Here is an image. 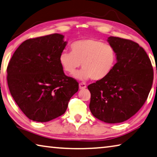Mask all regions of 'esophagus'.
<instances>
[{
    "instance_id": "34e87169",
    "label": "esophagus",
    "mask_w": 157,
    "mask_h": 157,
    "mask_svg": "<svg viewBox=\"0 0 157 157\" xmlns=\"http://www.w3.org/2000/svg\"><path fill=\"white\" fill-rule=\"evenodd\" d=\"M86 87V84L85 83H79V88L80 89H85Z\"/></svg>"
}]
</instances>
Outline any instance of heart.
Returning a JSON list of instances; mask_svg holds the SVG:
<instances>
[{"mask_svg":"<svg viewBox=\"0 0 157 157\" xmlns=\"http://www.w3.org/2000/svg\"><path fill=\"white\" fill-rule=\"evenodd\" d=\"M71 52H62L59 62L65 73L72 74L76 69L83 70L74 74L81 80L92 78L99 81L107 78L113 70L117 63V52L110 45L95 38L74 41L70 45Z\"/></svg>","mask_w":157,"mask_h":157,"instance_id":"heart-1","label":"heart"}]
</instances>
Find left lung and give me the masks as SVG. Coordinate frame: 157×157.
Wrapping results in <instances>:
<instances>
[{
  "instance_id": "left-lung-1",
  "label": "left lung",
  "mask_w": 157,
  "mask_h": 157,
  "mask_svg": "<svg viewBox=\"0 0 157 157\" xmlns=\"http://www.w3.org/2000/svg\"><path fill=\"white\" fill-rule=\"evenodd\" d=\"M117 62L109 75L87 86L91 93L90 109L103 122L127 121L138 112L152 88L154 71L144 49L131 40L109 36Z\"/></svg>"
}]
</instances>
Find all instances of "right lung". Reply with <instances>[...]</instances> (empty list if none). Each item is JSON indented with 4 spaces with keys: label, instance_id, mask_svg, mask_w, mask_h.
Listing matches in <instances>:
<instances>
[{
    "label": "right lung",
    "instance_id": "1",
    "mask_svg": "<svg viewBox=\"0 0 157 157\" xmlns=\"http://www.w3.org/2000/svg\"><path fill=\"white\" fill-rule=\"evenodd\" d=\"M53 34L25 40L8 63L11 95L29 119L47 122L61 116L78 83L64 74L59 56L67 42Z\"/></svg>",
    "mask_w": 157,
    "mask_h": 157
}]
</instances>
